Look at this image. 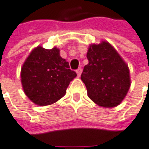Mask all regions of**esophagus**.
Instances as JSON below:
<instances>
[{"label": "esophagus", "instance_id": "obj_1", "mask_svg": "<svg viewBox=\"0 0 149 149\" xmlns=\"http://www.w3.org/2000/svg\"><path fill=\"white\" fill-rule=\"evenodd\" d=\"M76 73H77V75L79 77L81 75V74H82V69L81 68H79L78 70H76Z\"/></svg>", "mask_w": 149, "mask_h": 149}]
</instances>
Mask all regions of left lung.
I'll return each instance as SVG.
<instances>
[{
	"label": "left lung",
	"mask_w": 149,
	"mask_h": 149,
	"mask_svg": "<svg viewBox=\"0 0 149 149\" xmlns=\"http://www.w3.org/2000/svg\"><path fill=\"white\" fill-rule=\"evenodd\" d=\"M81 79L88 90V96L96 104L104 108L118 106L131 86L127 63L109 43L101 41L91 45Z\"/></svg>",
	"instance_id": "1"
}]
</instances>
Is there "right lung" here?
Wrapping results in <instances>:
<instances>
[{"label": "right lung", "mask_w": 149, "mask_h": 149, "mask_svg": "<svg viewBox=\"0 0 149 149\" xmlns=\"http://www.w3.org/2000/svg\"><path fill=\"white\" fill-rule=\"evenodd\" d=\"M77 74L54 47L38 46L31 52L21 69V82L26 96L40 106L52 104L63 97Z\"/></svg>", "instance_id": "obj_1"}]
</instances>
